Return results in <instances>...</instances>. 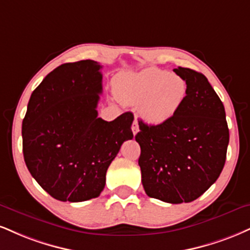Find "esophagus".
Returning <instances> with one entry per match:
<instances>
[{"label":"esophagus","instance_id":"34e87169","mask_svg":"<svg viewBox=\"0 0 250 250\" xmlns=\"http://www.w3.org/2000/svg\"><path fill=\"white\" fill-rule=\"evenodd\" d=\"M131 130H133V134L136 135L138 133V130H140V128H138V122L137 120H134L133 125H131Z\"/></svg>","mask_w":250,"mask_h":250}]
</instances>
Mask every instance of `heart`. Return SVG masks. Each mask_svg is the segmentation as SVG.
<instances>
[{"instance_id":"b5f03b06","label":"heart","mask_w":250,"mask_h":250,"mask_svg":"<svg viewBox=\"0 0 250 250\" xmlns=\"http://www.w3.org/2000/svg\"><path fill=\"white\" fill-rule=\"evenodd\" d=\"M116 95L125 104H138L143 121L152 125L167 123L188 98V81L179 74L158 68L123 73L114 79Z\"/></svg>"}]
</instances>
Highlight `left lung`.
I'll return each instance as SVG.
<instances>
[{"mask_svg": "<svg viewBox=\"0 0 250 250\" xmlns=\"http://www.w3.org/2000/svg\"><path fill=\"white\" fill-rule=\"evenodd\" d=\"M173 72L188 81V98L171 121L150 125L138 121L135 140L146 193L165 203H190L219 178L229 142L222 102L207 78L191 68Z\"/></svg>", "mask_w": 250, "mask_h": 250, "instance_id": "obj_1", "label": "left lung"}]
</instances>
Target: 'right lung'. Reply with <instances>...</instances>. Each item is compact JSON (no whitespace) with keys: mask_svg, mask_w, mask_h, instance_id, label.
Here are the masks:
<instances>
[{"mask_svg":"<svg viewBox=\"0 0 250 250\" xmlns=\"http://www.w3.org/2000/svg\"><path fill=\"white\" fill-rule=\"evenodd\" d=\"M102 66L66 62L32 92L22 123L26 167L57 200L79 203L100 195L108 167L122 143L134 137L133 113L114 121L98 117Z\"/></svg>","mask_w":250,"mask_h":250,"instance_id":"add662e5","label":"right lung"}]
</instances>
